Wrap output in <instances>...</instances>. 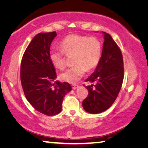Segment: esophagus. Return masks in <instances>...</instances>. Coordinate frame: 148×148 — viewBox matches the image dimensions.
<instances>
[{"instance_id":"34e87169","label":"esophagus","mask_w":148,"mask_h":148,"mask_svg":"<svg viewBox=\"0 0 148 148\" xmlns=\"http://www.w3.org/2000/svg\"><path fill=\"white\" fill-rule=\"evenodd\" d=\"M71 87L73 88V89H76V88L78 87V85H77V84H72Z\"/></svg>"}]
</instances>
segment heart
<instances>
[{"mask_svg": "<svg viewBox=\"0 0 148 148\" xmlns=\"http://www.w3.org/2000/svg\"><path fill=\"white\" fill-rule=\"evenodd\" d=\"M61 50L51 49L49 60L54 66L60 69L65 66V55H73V67L61 74L62 80L69 83L78 81L86 71H91L100 62L102 55V44L98 38L71 34L60 42Z\"/></svg>", "mask_w": 148, "mask_h": 148, "instance_id": "b5f03b06", "label": "heart"}]
</instances>
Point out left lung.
Returning <instances> with one entry per match:
<instances>
[{"instance_id": "8db88e82", "label": "left lung", "mask_w": 148, "mask_h": 148, "mask_svg": "<svg viewBox=\"0 0 148 148\" xmlns=\"http://www.w3.org/2000/svg\"><path fill=\"white\" fill-rule=\"evenodd\" d=\"M104 34L101 60L95 71L85 81L88 94L83 101L85 111L99 114L107 110L116 99L124 79V63L121 50L110 34Z\"/></svg>"}]
</instances>
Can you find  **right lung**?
Returning a JSON list of instances; mask_svg holds the SVG:
<instances>
[{
  "instance_id": "add662e5",
  "label": "right lung",
  "mask_w": 148,
  "mask_h": 148,
  "mask_svg": "<svg viewBox=\"0 0 148 148\" xmlns=\"http://www.w3.org/2000/svg\"><path fill=\"white\" fill-rule=\"evenodd\" d=\"M56 32L39 33L25 51L20 65V80L28 101L43 114L54 116L61 111L65 95L71 90L69 83L59 81L49 60V49Z\"/></svg>"
}]
</instances>
